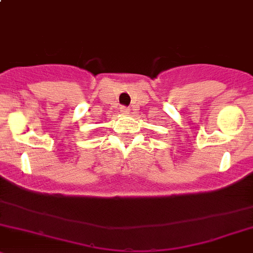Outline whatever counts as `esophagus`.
Listing matches in <instances>:
<instances>
[{"mask_svg":"<svg viewBox=\"0 0 253 253\" xmlns=\"http://www.w3.org/2000/svg\"><path fill=\"white\" fill-rule=\"evenodd\" d=\"M120 111H121L122 114H128V112H129V107L121 106V107H120Z\"/></svg>","mask_w":253,"mask_h":253,"instance_id":"esophagus-1","label":"esophagus"}]
</instances>
